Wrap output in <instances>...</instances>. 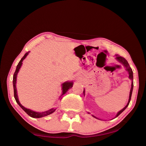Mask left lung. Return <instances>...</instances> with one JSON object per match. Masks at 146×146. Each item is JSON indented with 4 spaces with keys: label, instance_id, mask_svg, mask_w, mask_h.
Instances as JSON below:
<instances>
[{
    "label": "left lung",
    "instance_id": "1",
    "mask_svg": "<svg viewBox=\"0 0 146 146\" xmlns=\"http://www.w3.org/2000/svg\"><path fill=\"white\" fill-rule=\"evenodd\" d=\"M116 58L117 59V60L120 62L122 63L123 66H125V68H126V70L128 71V73H129V77L130 79H131V80H133V71H132V69L130 68V66L129 65V64H128L127 61L126 60V59L124 58L123 57H122V56H118V55H117L116 56ZM133 82H132L131 83V90H130V93H129V100H128V102H127V104L125 106L124 108H123L122 110H120L119 112H118L117 113V116H116V117H117L118 115H119L120 114H121L123 111H124L125 109H126V108L128 106V105H129V104L130 102V100H131V95H132V91H133ZM93 117H95V116L93 115ZM96 118V117H95Z\"/></svg>",
    "mask_w": 146,
    "mask_h": 146
}]
</instances>
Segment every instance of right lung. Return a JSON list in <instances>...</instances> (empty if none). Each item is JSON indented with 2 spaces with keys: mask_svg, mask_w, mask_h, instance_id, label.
<instances>
[{
  "mask_svg": "<svg viewBox=\"0 0 146 146\" xmlns=\"http://www.w3.org/2000/svg\"><path fill=\"white\" fill-rule=\"evenodd\" d=\"M29 52L26 53L24 56H23V58H21V60H20V62L18 64V65L17 66V68H16V70L15 71L14 73V75H13V90H14V97L15 98V100L17 103L19 105L20 107H21L23 110L25 111L27 114H28L29 116H30L32 118H41V117H45V116L47 115H49L51 114V113H53L54 111H55V109H51V110H49L48 111H44V112H36V111H32L31 110H29V109H27L25 107H24L23 106H22L21 104V103H20L19 100L18 99V96H17V89H16V81H17V73H18L19 71L20 70V68H21V66H22V64H23V61L24 58L26 57V56L28 55ZM73 86V82H66L62 84V95H63L64 94H65L66 92H67L68 90L69 89H70L72 88ZM61 95V96H62Z\"/></svg>",
  "mask_w": 146,
  "mask_h": 146,
  "instance_id": "add662e5",
  "label": "right lung"
}]
</instances>
